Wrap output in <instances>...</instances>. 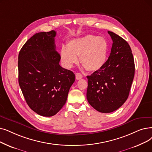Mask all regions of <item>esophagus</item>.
<instances>
[{
	"label": "esophagus",
	"mask_w": 152,
	"mask_h": 152,
	"mask_svg": "<svg viewBox=\"0 0 152 152\" xmlns=\"http://www.w3.org/2000/svg\"><path fill=\"white\" fill-rule=\"evenodd\" d=\"M82 77H83V75L81 73H80V72H77V73H76V78L77 80H81Z\"/></svg>",
	"instance_id": "obj_1"
}]
</instances>
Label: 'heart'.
Here are the masks:
<instances>
[{"mask_svg": "<svg viewBox=\"0 0 152 152\" xmlns=\"http://www.w3.org/2000/svg\"><path fill=\"white\" fill-rule=\"evenodd\" d=\"M109 43L103 37L93 35L72 39L60 51L61 60L66 68H71L77 63L78 58L83 66L89 71L101 69L106 63Z\"/></svg>", "mask_w": 152, "mask_h": 152, "instance_id": "b5f03b06", "label": "heart"}]
</instances>
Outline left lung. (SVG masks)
Listing matches in <instances>:
<instances>
[{"instance_id":"1","label":"left lung","mask_w":152,"mask_h":152,"mask_svg":"<svg viewBox=\"0 0 152 152\" xmlns=\"http://www.w3.org/2000/svg\"><path fill=\"white\" fill-rule=\"evenodd\" d=\"M113 47L106 63L87 76V99L91 106L102 113H110L126 101L135 74V64L129 43L108 31Z\"/></svg>"}]
</instances>
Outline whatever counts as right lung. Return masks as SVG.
<instances>
[{"instance_id": "1", "label": "right lung", "mask_w": 152, "mask_h": 152, "mask_svg": "<svg viewBox=\"0 0 152 152\" xmlns=\"http://www.w3.org/2000/svg\"><path fill=\"white\" fill-rule=\"evenodd\" d=\"M55 30L28 39L18 54V83L30 108L44 117L56 114L67 100L75 81L73 72L60 65Z\"/></svg>"}]
</instances>
